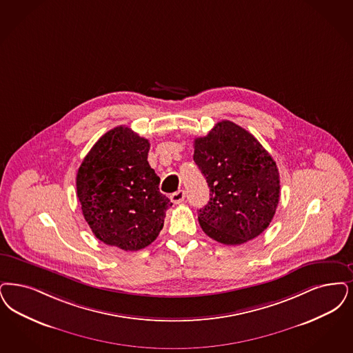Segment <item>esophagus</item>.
Returning a JSON list of instances; mask_svg holds the SVG:
<instances>
[{"mask_svg": "<svg viewBox=\"0 0 353 353\" xmlns=\"http://www.w3.org/2000/svg\"><path fill=\"white\" fill-rule=\"evenodd\" d=\"M183 199H185V192L183 190H179V192L170 194V201L173 203H181Z\"/></svg>", "mask_w": 353, "mask_h": 353, "instance_id": "obj_1", "label": "esophagus"}]
</instances>
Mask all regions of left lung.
<instances>
[{"instance_id": "1", "label": "left lung", "mask_w": 353, "mask_h": 353, "mask_svg": "<svg viewBox=\"0 0 353 353\" xmlns=\"http://www.w3.org/2000/svg\"><path fill=\"white\" fill-rule=\"evenodd\" d=\"M193 159L210 188V201L198 210L203 232L227 245L259 236L280 201V173L267 150L243 127L222 121L194 141Z\"/></svg>"}]
</instances>
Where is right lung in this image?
Returning a JSON list of instances; mask_svg holds the SVG:
<instances>
[{"label":"right lung","mask_w":353,"mask_h":353,"mask_svg":"<svg viewBox=\"0 0 353 353\" xmlns=\"http://www.w3.org/2000/svg\"><path fill=\"white\" fill-rule=\"evenodd\" d=\"M150 141L118 126L99 138L77 170V197L97 239L123 251L150 245L172 206L148 164Z\"/></svg>","instance_id":"right-lung-1"}]
</instances>
